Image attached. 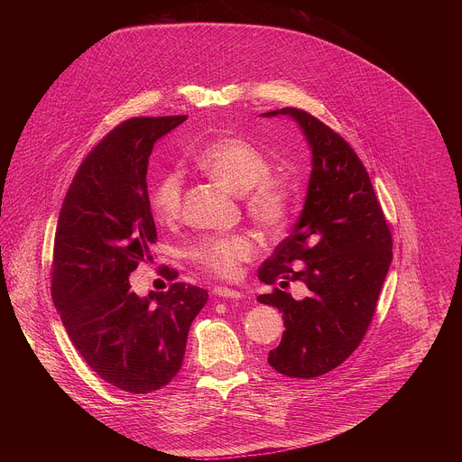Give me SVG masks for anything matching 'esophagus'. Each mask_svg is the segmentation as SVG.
Listing matches in <instances>:
<instances>
[{"instance_id":"34e87169","label":"esophagus","mask_w":462,"mask_h":462,"mask_svg":"<svg viewBox=\"0 0 462 462\" xmlns=\"http://www.w3.org/2000/svg\"><path fill=\"white\" fill-rule=\"evenodd\" d=\"M214 294L219 296V298H228V300H241L243 298L241 292H237L234 289H228V287H216Z\"/></svg>"}]
</instances>
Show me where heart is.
I'll use <instances>...</instances> for the list:
<instances>
[{
    "label": "heart",
    "instance_id": "obj_1",
    "mask_svg": "<svg viewBox=\"0 0 462 462\" xmlns=\"http://www.w3.org/2000/svg\"><path fill=\"white\" fill-rule=\"evenodd\" d=\"M197 166L228 191L245 195L250 219L267 236L285 232L292 214V195L287 186L269 179L271 162L255 146L243 139L216 141L197 155ZM180 195V173L170 171L157 180L150 203L159 221L179 216ZM255 254V239L243 232L207 237L189 250V257L205 273L226 280L236 278Z\"/></svg>",
    "mask_w": 462,
    "mask_h": 462
}]
</instances>
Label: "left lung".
<instances>
[{"instance_id": "obj_1", "label": "left lung", "mask_w": 462, "mask_h": 462, "mask_svg": "<svg viewBox=\"0 0 462 462\" xmlns=\"http://www.w3.org/2000/svg\"><path fill=\"white\" fill-rule=\"evenodd\" d=\"M261 116L292 118L312 157L292 234L257 271L267 285L301 282L309 296L294 300L276 289L257 301L283 312L285 331L269 364L291 378H314L338 367L360 346L393 259L391 232L362 161L338 134L296 107Z\"/></svg>"}]
</instances>
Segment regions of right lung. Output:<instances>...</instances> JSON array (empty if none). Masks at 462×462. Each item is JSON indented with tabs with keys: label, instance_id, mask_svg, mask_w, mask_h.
Segmentation results:
<instances>
[{
	"label": "right lung",
	"instance_id": "1",
	"mask_svg": "<svg viewBox=\"0 0 462 462\" xmlns=\"http://www.w3.org/2000/svg\"><path fill=\"white\" fill-rule=\"evenodd\" d=\"M188 116L131 118L80 164L65 195L52 254V301L73 346L107 383L150 393L179 373L189 325L205 307L201 287L171 283L139 296L129 274L153 261L150 208L153 144ZM173 280L175 271L164 269Z\"/></svg>",
	"mask_w": 462,
	"mask_h": 462
}]
</instances>
